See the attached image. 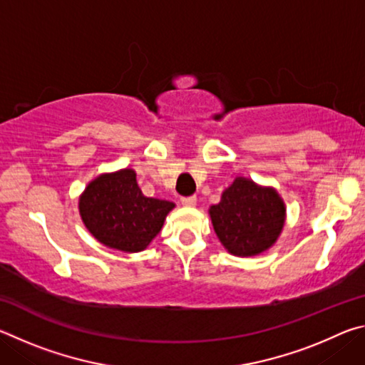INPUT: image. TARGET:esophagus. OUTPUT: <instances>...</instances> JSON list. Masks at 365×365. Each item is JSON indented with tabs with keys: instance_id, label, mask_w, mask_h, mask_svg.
I'll return each instance as SVG.
<instances>
[{
	"instance_id": "esophagus-1",
	"label": "esophagus",
	"mask_w": 365,
	"mask_h": 365,
	"mask_svg": "<svg viewBox=\"0 0 365 365\" xmlns=\"http://www.w3.org/2000/svg\"><path fill=\"white\" fill-rule=\"evenodd\" d=\"M180 201H182L183 206H188V207L196 206V196H183Z\"/></svg>"
}]
</instances>
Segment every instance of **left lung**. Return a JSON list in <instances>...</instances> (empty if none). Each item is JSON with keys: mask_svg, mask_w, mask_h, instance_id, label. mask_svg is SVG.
Listing matches in <instances>:
<instances>
[{"mask_svg": "<svg viewBox=\"0 0 365 365\" xmlns=\"http://www.w3.org/2000/svg\"><path fill=\"white\" fill-rule=\"evenodd\" d=\"M209 214L220 243L235 256H256L270 248L285 222L279 193L242 177L224 191Z\"/></svg>", "mask_w": 365, "mask_h": 365, "instance_id": "obj_1", "label": "left lung"}]
</instances>
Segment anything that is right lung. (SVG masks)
<instances>
[{"label": "right lung", "mask_w": 365, "mask_h": 365, "mask_svg": "<svg viewBox=\"0 0 365 365\" xmlns=\"http://www.w3.org/2000/svg\"><path fill=\"white\" fill-rule=\"evenodd\" d=\"M172 207L174 202L141 193L132 169L100 175L80 197V215L90 233L100 243L125 252L143 251Z\"/></svg>", "instance_id": "right-lung-1"}]
</instances>
